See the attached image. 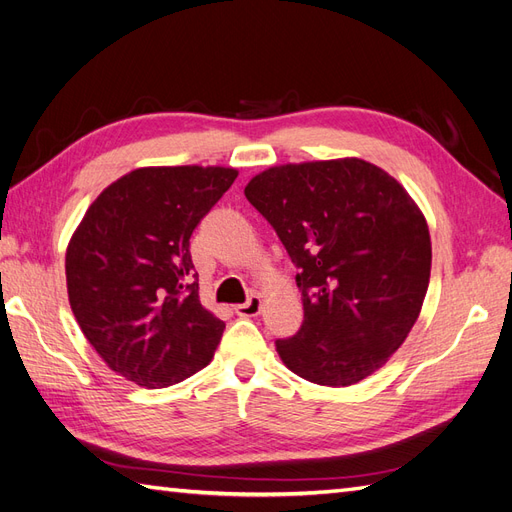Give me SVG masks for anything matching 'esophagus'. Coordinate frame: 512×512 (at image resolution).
<instances>
[{"instance_id": "obj_1", "label": "esophagus", "mask_w": 512, "mask_h": 512, "mask_svg": "<svg viewBox=\"0 0 512 512\" xmlns=\"http://www.w3.org/2000/svg\"><path fill=\"white\" fill-rule=\"evenodd\" d=\"M259 311H261V296H257V294H253L244 304L236 306L238 317H255V315H259Z\"/></svg>"}]
</instances>
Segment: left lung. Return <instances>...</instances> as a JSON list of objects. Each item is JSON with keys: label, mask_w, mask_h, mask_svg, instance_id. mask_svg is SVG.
Returning <instances> with one entry per match:
<instances>
[{"label": "left lung", "mask_w": 512, "mask_h": 512, "mask_svg": "<svg viewBox=\"0 0 512 512\" xmlns=\"http://www.w3.org/2000/svg\"><path fill=\"white\" fill-rule=\"evenodd\" d=\"M298 268L304 319L276 352L319 386H352L397 352L431 276L425 216L367 160L272 167L244 188Z\"/></svg>", "instance_id": "obj_1"}]
</instances>
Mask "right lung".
I'll return each mask as SVG.
<instances>
[{
	"label": "right lung",
	"mask_w": 512,
	"mask_h": 512,
	"mask_svg": "<svg viewBox=\"0 0 512 512\" xmlns=\"http://www.w3.org/2000/svg\"><path fill=\"white\" fill-rule=\"evenodd\" d=\"M238 178L227 167H145L107 186L66 251L70 309L109 367L167 388L212 360L225 324L199 302L191 236Z\"/></svg>",
	"instance_id": "1"
}]
</instances>
